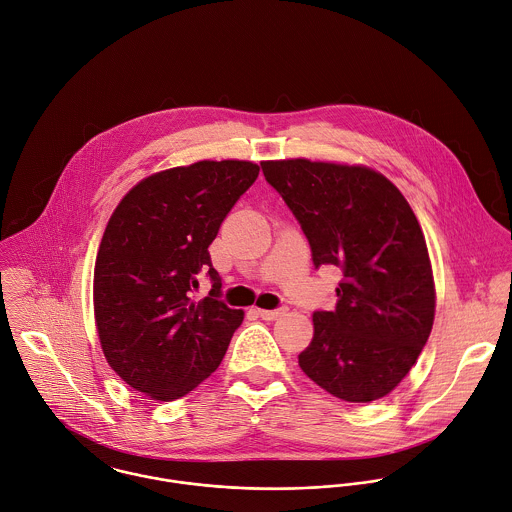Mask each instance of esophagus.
Returning a JSON list of instances; mask_svg holds the SVG:
<instances>
[{
	"mask_svg": "<svg viewBox=\"0 0 512 512\" xmlns=\"http://www.w3.org/2000/svg\"><path fill=\"white\" fill-rule=\"evenodd\" d=\"M257 314L263 318V320H275L279 318L281 314H285V308H275V310H265V308H259Z\"/></svg>",
	"mask_w": 512,
	"mask_h": 512,
	"instance_id": "34e87169",
	"label": "esophagus"
}]
</instances>
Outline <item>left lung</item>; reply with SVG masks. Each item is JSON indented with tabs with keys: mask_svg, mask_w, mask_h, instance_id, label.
I'll use <instances>...</instances> for the list:
<instances>
[{
	"mask_svg": "<svg viewBox=\"0 0 512 512\" xmlns=\"http://www.w3.org/2000/svg\"><path fill=\"white\" fill-rule=\"evenodd\" d=\"M299 221L314 269L338 267L334 310H314L299 366L322 390L366 404L390 394L421 354L435 312L425 237L400 190L362 166L261 162Z\"/></svg>",
	"mask_w": 512,
	"mask_h": 512,
	"instance_id": "obj_1",
	"label": "left lung"
}]
</instances>
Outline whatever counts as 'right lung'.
<instances>
[{
  "label": "right lung",
  "instance_id": "right-lung-1",
  "mask_svg": "<svg viewBox=\"0 0 512 512\" xmlns=\"http://www.w3.org/2000/svg\"><path fill=\"white\" fill-rule=\"evenodd\" d=\"M259 166L196 162L134 186L104 229L95 265V318L110 368L136 392L172 402L221 364L243 310L221 297L207 247L253 186ZM205 274L212 291L191 301Z\"/></svg>",
  "mask_w": 512,
  "mask_h": 512
}]
</instances>
